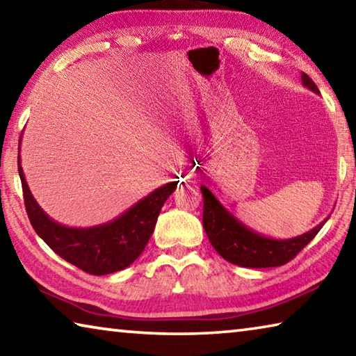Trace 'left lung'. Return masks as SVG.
Returning <instances> with one entry per match:
<instances>
[{
  "mask_svg": "<svg viewBox=\"0 0 356 356\" xmlns=\"http://www.w3.org/2000/svg\"><path fill=\"white\" fill-rule=\"evenodd\" d=\"M301 83L309 91L318 94L316 83L305 72H301ZM201 191L204 197L202 225L210 243L222 259L238 267L268 268L287 264L317 236L328 220L318 222L316 227L298 237H265L236 218L207 186L201 185Z\"/></svg>",
  "mask_w": 356,
  "mask_h": 356,
  "instance_id": "1",
  "label": "left lung"
}]
</instances>
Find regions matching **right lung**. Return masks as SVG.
<instances>
[{
	"instance_id": "1",
	"label": "right lung",
	"mask_w": 356,
	"mask_h": 356,
	"mask_svg": "<svg viewBox=\"0 0 356 356\" xmlns=\"http://www.w3.org/2000/svg\"><path fill=\"white\" fill-rule=\"evenodd\" d=\"M19 174L28 218L38 236L64 261L97 276L119 272L136 261L152 236L161 207L179 184H165L104 225L69 227L50 218L34 200L20 165V154Z\"/></svg>"
}]
</instances>
